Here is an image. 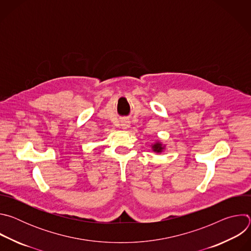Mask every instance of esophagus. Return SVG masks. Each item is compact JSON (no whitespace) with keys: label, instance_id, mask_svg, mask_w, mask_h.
Wrapping results in <instances>:
<instances>
[{"label":"esophagus","instance_id":"esophagus-1","mask_svg":"<svg viewBox=\"0 0 251 251\" xmlns=\"http://www.w3.org/2000/svg\"><path fill=\"white\" fill-rule=\"evenodd\" d=\"M127 126H128V125H127V124H125V123H124V124H122V127H123L124 129H125V128H127Z\"/></svg>","mask_w":251,"mask_h":251}]
</instances>
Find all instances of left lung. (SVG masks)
<instances>
[{"label": "left lung", "instance_id": "obj_1", "mask_svg": "<svg viewBox=\"0 0 251 251\" xmlns=\"http://www.w3.org/2000/svg\"><path fill=\"white\" fill-rule=\"evenodd\" d=\"M152 149L156 153H161L165 149V146H163L160 142H157L154 145H152Z\"/></svg>", "mask_w": 251, "mask_h": 251}]
</instances>
